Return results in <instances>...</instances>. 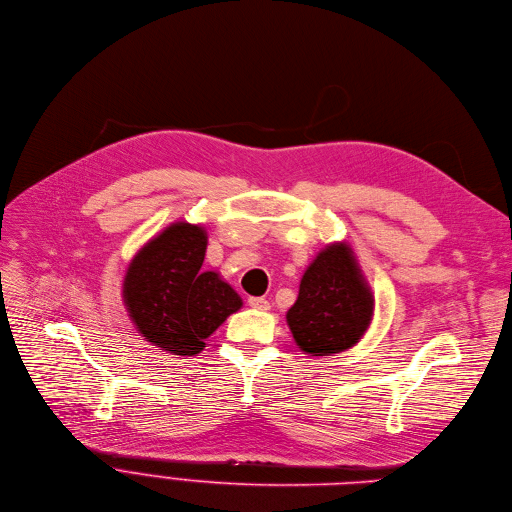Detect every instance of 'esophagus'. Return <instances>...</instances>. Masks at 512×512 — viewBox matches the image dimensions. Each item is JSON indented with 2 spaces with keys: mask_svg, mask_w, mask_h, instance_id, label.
Segmentation results:
<instances>
[{
  "mask_svg": "<svg viewBox=\"0 0 512 512\" xmlns=\"http://www.w3.org/2000/svg\"><path fill=\"white\" fill-rule=\"evenodd\" d=\"M249 306H251V308H255V310H261V312L269 310V302H267L265 298H259V296L249 298Z\"/></svg>",
  "mask_w": 512,
  "mask_h": 512,
  "instance_id": "1",
  "label": "esophagus"
}]
</instances>
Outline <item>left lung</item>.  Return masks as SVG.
<instances>
[{"label":"left lung","instance_id":"8db88e82","mask_svg":"<svg viewBox=\"0 0 512 512\" xmlns=\"http://www.w3.org/2000/svg\"><path fill=\"white\" fill-rule=\"evenodd\" d=\"M371 292L349 243H331L306 267L286 320L300 351L312 357L351 349L374 316Z\"/></svg>","mask_w":512,"mask_h":512}]
</instances>
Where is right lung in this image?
Segmentation results:
<instances>
[{
    "mask_svg": "<svg viewBox=\"0 0 512 512\" xmlns=\"http://www.w3.org/2000/svg\"><path fill=\"white\" fill-rule=\"evenodd\" d=\"M208 235L185 220L163 228L130 259L122 300L136 331L173 355H198L206 339L243 306L216 271H204Z\"/></svg>",
    "mask_w": 512,
    "mask_h": 512,
    "instance_id": "add662e5",
    "label": "right lung"
}]
</instances>
